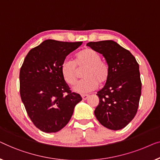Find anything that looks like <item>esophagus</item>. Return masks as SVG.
I'll return each mask as SVG.
<instances>
[{
  "label": "esophagus",
  "mask_w": 160,
  "mask_h": 160,
  "mask_svg": "<svg viewBox=\"0 0 160 160\" xmlns=\"http://www.w3.org/2000/svg\"><path fill=\"white\" fill-rule=\"evenodd\" d=\"M88 97H89L88 95H82V100H87L88 98Z\"/></svg>",
  "instance_id": "34e87169"
}]
</instances>
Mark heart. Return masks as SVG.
<instances>
[{
	"mask_svg": "<svg viewBox=\"0 0 160 160\" xmlns=\"http://www.w3.org/2000/svg\"><path fill=\"white\" fill-rule=\"evenodd\" d=\"M101 55L93 49L86 48L75 55V63L65 59L61 65V72L68 85L75 84L78 79V69L85 68L82 72L84 78L73 88V91L80 93H87L96 89L98 82L104 84L109 79V68L103 62Z\"/></svg>",
	"mask_w": 160,
	"mask_h": 160,
	"instance_id": "b5f03b06",
	"label": "heart"
}]
</instances>
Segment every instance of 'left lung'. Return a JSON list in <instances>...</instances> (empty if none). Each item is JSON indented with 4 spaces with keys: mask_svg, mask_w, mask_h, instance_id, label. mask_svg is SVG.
Wrapping results in <instances>:
<instances>
[{
    "mask_svg": "<svg viewBox=\"0 0 160 160\" xmlns=\"http://www.w3.org/2000/svg\"><path fill=\"white\" fill-rule=\"evenodd\" d=\"M87 46L104 57L109 77L97 92L99 103L94 114L110 130L125 128L136 116L141 94L139 65L136 58L113 40L88 42Z\"/></svg>",
    "mask_w": 160,
    "mask_h": 160,
    "instance_id": "1",
    "label": "left lung"
}]
</instances>
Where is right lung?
<instances>
[{"mask_svg":"<svg viewBox=\"0 0 160 160\" xmlns=\"http://www.w3.org/2000/svg\"><path fill=\"white\" fill-rule=\"evenodd\" d=\"M82 42L44 40L31 49L20 69V96L28 116L38 129L56 132L69 122L80 94L72 93L61 65Z\"/></svg>","mask_w":160,"mask_h":160,"instance_id":"1","label":"right lung"}]
</instances>
